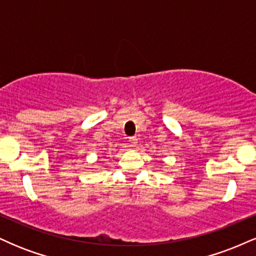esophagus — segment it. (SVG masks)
I'll list each match as a JSON object with an SVG mask.
<instances>
[{"instance_id": "34e87169", "label": "esophagus", "mask_w": 256, "mask_h": 256, "mask_svg": "<svg viewBox=\"0 0 256 256\" xmlns=\"http://www.w3.org/2000/svg\"><path fill=\"white\" fill-rule=\"evenodd\" d=\"M128 142H130V144L132 146H136L137 143H138V138L137 137H130V138H128Z\"/></svg>"}]
</instances>
